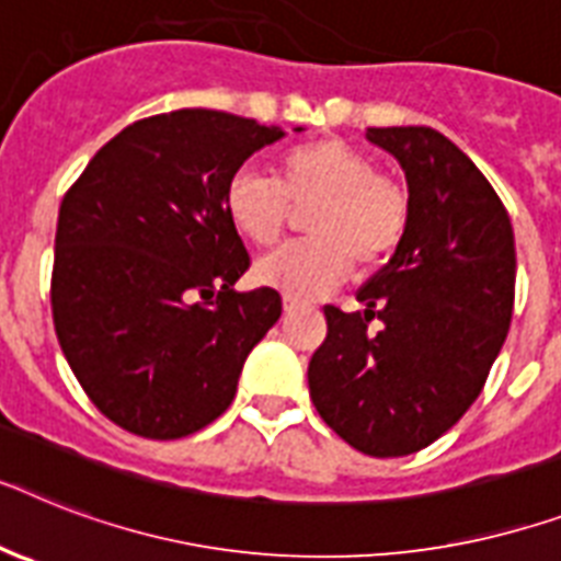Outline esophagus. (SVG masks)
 <instances>
[{
	"label": "esophagus",
	"mask_w": 561,
	"mask_h": 561,
	"mask_svg": "<svg viewBox=\"0 0 561 561\" xmlns=\"http://www.w3.org/2000/svg\"><path fill=\"white\" fill-rule=\"evenodd\" d=\"M282 308H285V313H294L296 308H299V302H296V299H290V296H285V302H282Z\"/></svg>",
	"instance_id": "esophagus-1"
}]
</instances>
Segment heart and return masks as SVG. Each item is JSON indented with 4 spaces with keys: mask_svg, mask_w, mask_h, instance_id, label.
Returning a JSON list of instances; mask_svg holds the SVG:
<instances>
[{
    "mask_svg": "<svg viewBox=\"0 0 561 561\" xmlns=\"http://www.w3.org/2000/svg\"><path fill=\"white\" fill-rule=\"evenodd\" d=\"M290 204L308 207L311 241L276 250L256 265V279L290 299H320L340 288L354 265L389 262L409 227V193L398 178L336 138L299 144L279 154L276 181L239 170L225 186V213L236 233L273 248L285 233Z\"/></svg>",
    "mask_w": 561,
    "mask_h": 561,
    "instance_id": "heart-1",
    "label": "heart"
}]
</instances>
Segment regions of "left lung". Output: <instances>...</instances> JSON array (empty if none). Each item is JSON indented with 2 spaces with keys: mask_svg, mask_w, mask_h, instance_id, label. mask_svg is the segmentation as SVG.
Returning <instances> with one entry per match:
<instances>
[{
  "mask_svg": "<svg viewBox=\"0 0 561 561\" xmlns=\"http://www.w3.org/2000/svg\"><path fill=\"white\" fill-rule=\"evenodd\" d=\"M409 186L407 236L357 290L363 311L325 308L308 363L322 421L375 458L412 455L461 421L502 352L516 296V241L502 198L430 126L366 129Z\"/></svg>",
  "mask_w": 561,
  "mask_h": 561,
  "instance_id": "1",
  "label": "left lung"
}]
</instances>
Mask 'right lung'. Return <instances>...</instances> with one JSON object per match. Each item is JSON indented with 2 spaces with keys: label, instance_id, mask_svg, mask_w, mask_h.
Wrapping results in <instances>:
<instances>
[{
  "label": "right lung",
  "instance_id": "obj_1",
  "mask_svg": "<svg viewBox=\"0 0 561 561\" xmlns=\"http://www.w3.org/2000/svg\"><path fill=\"white\" fill-rule=\"evenodd\" d=\"M282 138L250 117L178 108L126 126L62 198L51 276L59 348L91 403L126 432L172 440L216 421L279 320L273 288L233 290L250 256L225 186Z\"/></svg>",
  "mask_w": 561,
  "mask_h": 561
}]
</instances>
